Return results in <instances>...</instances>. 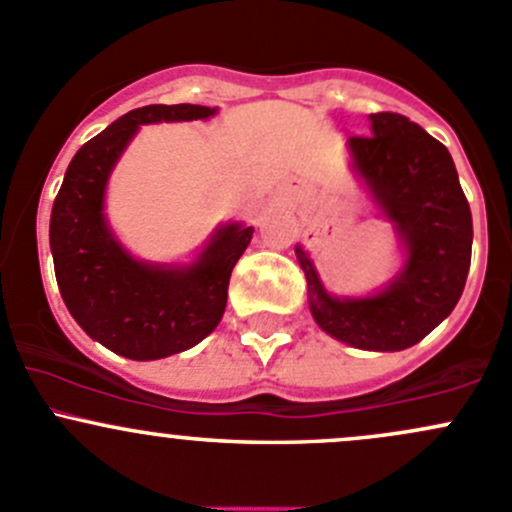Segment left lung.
<instances>
[{
    "mask_svg": "<svg viewBox=\"0 0 512 512\" xmlns=\"http://www.w3.org/2000/svg\"><path fill=\"white\" fill-rule=\"evenodd\" d=\"M371 136L347 141L356 178L391 223L401 270L376 292L337 297L324 287L302 245L309 312L334 337L366 352H401L431 334L461 299L471 267L473 218L451 153L401 113H371Z\"/></svg>",
    "mask_w": 512,
    "mask_h": 512,
    "instance_id": "left-lung-1",
    "label": "left lung"
}]
</instances>
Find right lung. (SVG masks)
Returning a JSON list of instances; mask_svg holds the SVG:
<instances>
[{
    "instance_id": "obj_1",
    "label": "right lung",
    "mask_w": 512,
    "mask_h": 512,
    "mask_svg": "<svg viewBox=\"0 0 512 512\" xmlns=\"http://www.w3.org/2000/svg\"><path fill=\"white\" fill-rule=\"evenodd\" d=\"M215 113L193 103L128 111L79 148L51 208L49 245L61 299L94 342L126 359H165L218 327L232 267L255 227L218 225L193 262L138 260L108 225V178L141 126L205 121Z\"/></svg>"
}]
</instances>
